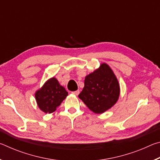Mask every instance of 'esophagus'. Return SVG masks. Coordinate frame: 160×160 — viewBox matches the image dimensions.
<instances>
[{
	"label": "esophagus",
	"instance_id": "1",
	"mask_svg": "<svg viewBox=\"0 0 160 160\" xmlns=\"http://www.w3.org/2000/svg\"><path fill=\"white\" fill-rule=\"evenodd\" d=\"M80 93V91L79 90H76V91H74V92H72V94H74V95H76L78 96V94Z\"/></svg>",
	"mask_w": 160,
	"mask_h": 160
}]
</instances>
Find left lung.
Returning a JSON list of instances; mask_svg holds the SVG:
<instances>
[{
  "label": "left lung",
  "instance_id": "obj_1",
  "mask_svg": "<svg viewBox=\"0 0 160 160\" xmlns=\"http://www.w3.org/2000/svg\"><path fill=\"white\" fill-rule=\"evenodd\" d=\"M120 95V86L112 69L103 63L87 75L79 98L92 112L102 113L111 109Z\"/></svg>",
  "mask_w": 160,
  "mask_h": 160
}]
</instances>
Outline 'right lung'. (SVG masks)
<instances>
[{"instance_id": "obj_1", "label": "right lung", "mask_w": 160, "mask_h": 160, "mask_svg": "<svg viewBox=\"0 0 160 160\" xmlns=\"http://www.w3.org/2000/svg\"><path fill=\"white\" fill-rule=\"evenodd\" d=\"M68 95V93L66 89L53 77L36 91L35 99L38 107L43 112L51 113L55 112Z\"/></svg>"}]
</instances>
